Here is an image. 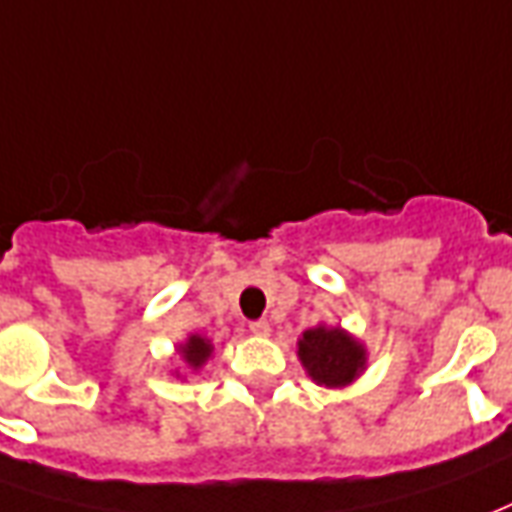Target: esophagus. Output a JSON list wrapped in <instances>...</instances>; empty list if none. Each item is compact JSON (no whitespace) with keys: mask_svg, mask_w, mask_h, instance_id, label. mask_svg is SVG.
<instances>
[{"mask_svg":"<svg viewBox=\"0 0 512 512\" xmlns=\"http://www.w3.org/2000/svg\"><path fill=\"white\" fill-rule=\"evenodd\" d=\"M249 332L257 335V338H266L268 332H271V324H268L266 318H260V321H252V324H249Z\"/></svg>","mask_w":512,"mask_h":512,"instance_id":"obj_1","label":"esophagus"}]
</instances>
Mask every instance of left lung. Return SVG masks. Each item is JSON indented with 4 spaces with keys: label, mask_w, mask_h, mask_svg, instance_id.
Returning a JSON list of instances; mask_svg holds the SVG:
<instances>
[{
    "label": "left lung",
    "mask_w": 512,
    "mask_h": 512,
    "mask_svg": "<svg viewBox=\"0 0 512 512\" xmlns=\"http://www.w3.org/2000/svg\"><path fill=\"white\" fill-rule=\"evenodd\" d=\"M296 355L307 377L324 388H346L366 371V343L343 327L316 324L296 341Z\"/></svg>",
    "instance_id": "left-lung-1"
}]
</instances>
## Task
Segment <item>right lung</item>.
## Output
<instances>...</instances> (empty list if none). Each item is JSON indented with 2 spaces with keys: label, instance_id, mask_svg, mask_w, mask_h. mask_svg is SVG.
<instances>
[{
  "label": "right lung",
  "instance_id": "right-lung-1",
  "mask_svg": "<svg viewBox=\"0 0 512 512\" xmlns=\"http://www.w3.org/2000/svg\"><path fill=\"white\" fill-rule=\"evenodd\" d=\"M213 349H216L213 341L207 335H199V332H191L185 341L177 343V355H180V360L185 363L188 371H202V366L213 357ZM174 374H177V380L182 377L177 368H174Z\"/></svg>",
  "mask_w": 512,
  "mask_h": 512
}]
</instances>
